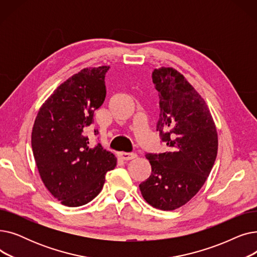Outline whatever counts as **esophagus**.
<instances>
[{"mask_svg": "<svg viewBox=\"0 0 257 257\" xmlns=\"http://www.w3.org/2000/svg\"><path fill=\"white\" fill-rule=\"evenodd\" d=\"M138 155L136 153H126V152H119L118 157L123 160H131L133 158H136Z\"/></svg>", "mask_w": 257, "mask_h": 257, "instance_id": "esophagus-1", "label": "esophagus"}]
</instances>
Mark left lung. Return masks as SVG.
Instances as JSON below:
<instances>
[{
    "mask_svg": "<svg viewBox=\"0 0 257 257\" xmlns=\"http://www.w3.org/2000/svg\"><path fill=\"white\" fill-rule=\"evenodd\" d=\"M152 80L159 96L156 130L169 150L146 154L152 173L140 190L151 206L174 210L205 183L217 157L218 134L205 101L183 75L160 67Z\"/></svg>",
    "mask_w": 257,
    "mask_h": 257,
    "instance_id": "8db88e82",
    "label": "left lung"
}]
</instances>
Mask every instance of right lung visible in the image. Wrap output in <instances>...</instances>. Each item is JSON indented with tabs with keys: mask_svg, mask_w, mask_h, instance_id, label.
<instances>
[{
	"mask_svg": "<svg viewBox=\"0 0 257 257\" xmlns=\"http://www.w3.org/2000/svg\"><path fill=\"white\" fill-rule=\"evenodd\" d=\"M109 66L84 69L58 86L40 107L32 129L35 163L48 191L65 206L84 205L102 191L115 156L92 147L86 132L106 97ZM99 132L94 129V136Z\"/></svg>",
	"mask_w": 257,
	"mask_h": 257,
	"instance_id": "right-lung-1",
	"label": "right lung"
}]
</instances>
